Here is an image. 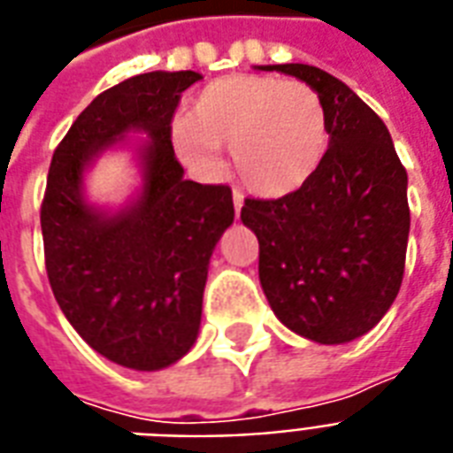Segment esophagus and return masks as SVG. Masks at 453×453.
<instances>
[{
    "instance_id": "obj_1",
    "label": "esophagus",
    "mask_w": 453,
    "mask_h": 453,
    "mask_svg": "<svg viewBox=\"0 0 453 453\" xmlns=\"http://www.w3.org/2000/svg\"><path fill=\"white\" fill-rule=\"evenodd\" d=\"M234 210H236V215L241 212V208H243V191L241 188H234Z\"/></svg>"
}]
</instances>
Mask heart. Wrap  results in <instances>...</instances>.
<instances>
[{"label": "heart", "mask_w": 453, "mask_h": 453, "mask_svg": "<svg viewBox=\"0 0 453 453\" xmlns=\"http://www.w3.org/2000/svg\"><path fill=\"white\" fill-rule=\"evenodd\" d=\"M331 142L328 111L314 87L274 75H229L196 96L188 120L174 125V143L203 170L222 167L219 146L259 196H286L321 167Z\"/></svg>", "instance_id": "1"}]
</instances>
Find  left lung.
<instances>
[{"label":"left lung","mask_w":453,"mask_h":453,"mask_svg":"<svg viewBox=\"0 0 453 453\" xmlns=\"http://www.w3.org/2000/svg\"><path fill=\"white\" fill-rule=\"evenodd\" d=\"M314 87L328 111L321 167L297 191L245 198L241 219L259 241V283L290 331L340 345L385 317L404 279L406 170L385 122L326 70L265 65Z\"/></svg>","instance_id":"8db88e82"}]
</instances>
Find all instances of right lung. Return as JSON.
Returning a JSON list of instances; mask_svg holds the SVG:
<instances>
[{
    "instance_id": "add662e5",
    "label": "right lung",
    "mask_w": 453,
    "mask_h": 453,
    "mask_svg": "<svg viewBox=\"0 0 453 453\" xmlns=\"http://www.w3.org/2000/svg\"><path fill=\"white\" fill-rule=\"evenodd\" d=\"M198 80L157 70L115 84L77 115L49 165L40 224L56 303L87 345L127 369H165L191 349L210 255L234 222L231 188L184 179L172 146L181 92ZM127 128L151 136L144 194L104 218L79 196L81 172Z\"/></svg>"
}]
</instances>
